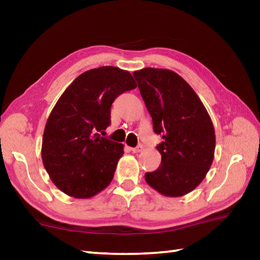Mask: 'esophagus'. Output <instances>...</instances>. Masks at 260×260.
Segmentation results:
<instances>
[{
	"label": "esophagus",
	"instance_id": "1",
	"mask_svg": "<svg viewBox=\"0 0 260 260\" xmlns=\"http://www.w3.org/2000/svg\"><path fill=\"white\" fill-rule=\"evenodd\" d=\"M131 150H132V151H133L134 153H138V152H141V151H142V150H143V146H142V144H139V146H138V147H135V148H132V149H131Z\"/></svg>",
	"mask_w": 260,
	"mask_h": 260
}]
</instances>
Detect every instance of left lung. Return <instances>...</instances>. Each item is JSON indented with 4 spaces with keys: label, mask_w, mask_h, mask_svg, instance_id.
<instances>
[{
    "label": "left lung",
    "mask_w": 260,
    "mask_h": 260,
    "mask_svg": "<svg viewBox=\"0 0 260 260\" xmlns=\"http://www.w3.org/2000/svg\"><path fill=\"white\" fill-rule=\"evenodd\" d=\"M141 96L161 135L159 167L147 172V183L167 197H180L203 181L212 165L215 134L212 120L188 82L171 70L146 68L133 73Z\"/></svg>",
    "instance_id": "obj_1"
}]
</instances>
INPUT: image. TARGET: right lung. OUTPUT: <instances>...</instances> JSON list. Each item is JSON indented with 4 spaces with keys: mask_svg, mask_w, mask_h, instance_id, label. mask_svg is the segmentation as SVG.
<instances>
[{
    "mask_svg": "<svg viewBox=\"0 0 260 260\" xmlns=\"http://www.w3.org/2000/svg\"><path fill=\"white\" fill-rule=\"evenodd\" d=\"M134 88L128 71L102 67L80 74L61 94L47 120L41 149L43 166L59 190L89 199L112 181L124 146L100 133L111 122L113 101Z\"/></svg>",
    "mask_w": 260,
    "mask_h": 260,
    "instance_id": "right-lung-1",
    "label": "right lung"
}]
</instances>
